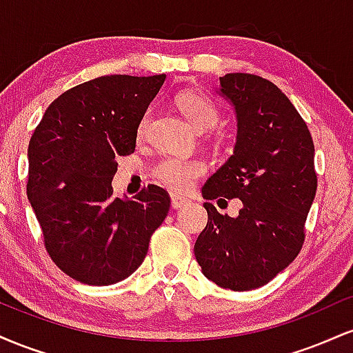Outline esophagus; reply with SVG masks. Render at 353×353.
<instances>
[{"label": "esophagus", "mask_w": 353, "mask_h": 353, "mask_svg": "<svg viewBox=\"0 0 353 353\" xmlns=\"http://www.w3.org/2000/svg\"><path fill=\"white\" fill-rule=\"evenodd\" d=\"M189 199H185V197H181V196H177V194H171V204H172V208L174 209H181V208H184V205H188L189 204Z\"/></svg>", "instance_id": "obj_1"}]
</instances>
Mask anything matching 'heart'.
<instances>
[{"label":"heart","instance_id":"b5f03b06","mask_svg":"<svg viewBox=\"0 0 353 353\" xmlns=\"http://www.w3.org/2000/svg\"><path fill=\"white\" fill-rule=\"evenodd\" d=\"M177 106L182 114L188 117V121L199 131H208V129L216 128L219 121V109L214 101L208 98L202 92H182L176 99ZM149 121H151V111H148L137 125V136L144 137L148 134ZM208 171V165L202 159L197 157H182L165 154L159 157L152 164L151 174L157 182L165 185V188L177 190H188L192 182L204 176Z\"/></svg>","mask_w":353,"mask_h":353}]
</instances>
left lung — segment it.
Returning <instances> with one entry per match:
<instances>
[{
    "label": "left lung",
    "instance_id": "left-lung-1",
    "mask_svg": "<svg viewBox=\"0 0 353 353\" xmlns=\"http://www.w3.org/2000/svg\"><path fill=\"white\" fill-rule=\"evenodd\" d=\"M237 112L236 151L205 182L208 225L194 245L209 281L244 292L265 285L301 252L315 190L314 141L289 98L269 79L247 72L221 78ZM243 201L237 218L210 201Z\"/></svg>",
    "mask_w": 353,
    "mask_h": 353
}]
</instances>
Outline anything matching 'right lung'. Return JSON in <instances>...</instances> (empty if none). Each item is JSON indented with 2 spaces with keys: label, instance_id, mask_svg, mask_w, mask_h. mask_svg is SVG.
I'll use <instances>...</instances> for the list:
<instances>
[{
  "label": "right lung",
  "instance_id": "add662e5",
  "mask_svg": "<svg viewBox=\"0 0 353 353\" xmlns=\"http://www.w3.org/2000/svg\"><path fill=\"white\" fill-rule=\"evenodd\" d=\"M164 79L111 74L78 84L52 101L31 136L28 199L51 261L74 281H124L168 216L171 197L159 185L123 201L111 184Z\"/></svg>",
  "mask_w": 353,
  "mask_h": 353
}]
</instances>
